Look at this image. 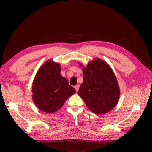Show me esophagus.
Returning <instances> with one entry per match:
<instances>
[{"label":"esophagus","mask_w":152,"mask_h":152,"mask_svg":"<svg viewBox=\"0 0 152 152\" xmlns=\"http://www.w3.org/2000/svg\"><path fill=\"white\" fill-rule=\"evenodd\" d=\"M74 88H75L76 92H78V90H79V85H76L75 86H74Z\"/></svg>","instance_id":"1"}]
</instances>
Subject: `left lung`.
I'll return each mask as SVG.
<instances>
[{
  "label": "left lung",
  "mask_w": 152,
  "mask_h": 152,
  "mask_svg": "<svg viewBox=\"0 0 152 152\" xmlns=\"http://www.w3.org/2000/svg\"><path fill=\"white\" fill-rule=\"evenodd\" d=\"M82 72L84 81L78 93L88 109L99 115L111 110L120 96L119 84L111 68L96 58L82 67Z\"/></svg>",
  "instance_id": "obj_1"
}]
</instances>
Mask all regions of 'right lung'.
<instances>
[{
  "mask_svg": "<svg viewBox=\"0 0 152 152\" xmlns=\"http://www.w3.org/2000/svg\"><path fill=\"white\" fill-rule=\"evenodd\" d=\"M60 65L48 60L37 71L33 82L32 99L38 109L45 113H54L76 90L60 74Z\"/></svg>",
  "mask_w": 152,
  "mask_h": 152,
  "instance_id": "add662e5",
  "label": "right lung"
}]
</instances>
